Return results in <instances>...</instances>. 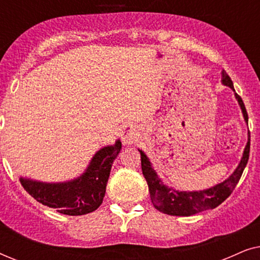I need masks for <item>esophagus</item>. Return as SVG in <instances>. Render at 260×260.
Masks as SVG:
<instances>
[{
  "label": "esophagus",
  "instance_id": "obj_1",
  "mask_svg": "<svg viewBox=\"0 0 260 260\" xmlns=\"http://www.w3.org/2000/svg\"><path fill=\"white\" fill-rule=\"evenodd\" d=\"M120 136H122V140L125 144H131L134 143L135 141L137 140L138 136V129L136 125H124L122 129V133H120Z\"/></svg>",
  "mask_w": 260,
  "mask_h": 260
}]
</instances>
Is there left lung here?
Here are the masks:
<instances>
[{
	"mask_svg": "<svg viewBox=\"0 0 260 260\" xmlns=\"http://www.w3.org/2000/svg\"><path fill=\"white\" fill-rule=\"evenodd\" d=\"M222 83L226 86H230L232 90H234L232 80H231L230 76L225 71H222ZM236 98L239 102L241 110H243L245 120L248 122L247 111L244 105L243 99H241V97L238 93H236ZM140 152L142 173H143L144 179L147 180L149 193H150V199L154 207L158 209L159 212L165 213V214L189 216L197 214V213L204 212L206 209H213L218 207L220 204H222L232 194L237 183L239 182L241 175H243L245 167L247 165L248 156H250V131H248V142L246 147H245L243 158H241L238 168L223 182L216 184V186L206 190L179 191L166 187L162 183V181L158 179L155 170L151 168L150 161L144 155V152L141 150Z\"/></svg>",
	"mask_w": 260,
	"mask_h": 260,
	"instance_id": "obj_1",
	"label": "left lung"
}]
</instances>
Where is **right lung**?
Returning a JSON list of instances; mask_svg holds the SVG:
<instances>
[{
	"label": "right lung",
	"mask_w": 260,
	"mask_h": 260,
	"mask_svg": "<svg viewBox=\"0 0 260 260\" xmlns=\"http://www.w3.org/2000/svg\"><path fill=\"white\" fill-rule=\"evenodd\" d=\"M122 143L105 147L93 156L86 173L65 183H44L24 180L21 184L30 197L40 204L55 208L67 215H83L91 213L102 205L113 159L119 154Z\"/></svg>",
	"instance_id": "obj_1"
}]
</instances>
